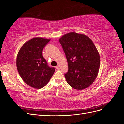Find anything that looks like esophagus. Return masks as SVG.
I'll return each instance as SVG.
<instances>
[{"label":"esophagus","instance_id":"1","mask_svg":"<svg viewBox=\"0 0 124 124\" xmlns=\"http://www.w3.org/2000/svg\"><path fill=\"white\" fill-rule=\"evenodd\" d=\"M56 68L57 69H60V66L59 65H57V66L56 67Z\"/></svg>","mask_w":124,"mask_h":124}]
</instances>
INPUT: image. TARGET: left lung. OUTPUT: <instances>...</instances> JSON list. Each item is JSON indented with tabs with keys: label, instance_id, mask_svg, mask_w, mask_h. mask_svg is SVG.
Wrapping results in <instances>:
<instances>
[{
	"label": "left lung",
	"instance_id": "1",
	"mask_svg": "<svg viewBox=\"0 0 124 124\" xmlns=\"http://www.w3.org/2000/svg\"><path fill=\"white\" fill-rule=\"evenodd\" d=\"M67 57L68 71L64 75L68 84L78 90L91 85L98 75L100 57L88 36L71 32L59 39Z\"/></svg>",
	"mask_w": 124,
	"mask_h": 124
}]
</instances>
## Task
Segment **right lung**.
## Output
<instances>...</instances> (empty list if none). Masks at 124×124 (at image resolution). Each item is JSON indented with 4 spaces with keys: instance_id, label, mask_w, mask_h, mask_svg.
Masks as SVG:
<instances>
[{
    "instance_id": "obj_1",
    "label": "right lung",
    "mask_w": 124,
    "mask_h": 124,
    "mask_svg": "<svg viewBox=\"0 0 124 124\" xmlns=\"http://www.w3.org/2000/svg\"><path fill=\"white\" fill-rule=\"evenodd\" d=\"M50 40V39L35 37L23 44L18 52V72L23 80L31 87L43 88L55 72V68L48 66L42 53Z\"/></svg>"
}]
</instances>
